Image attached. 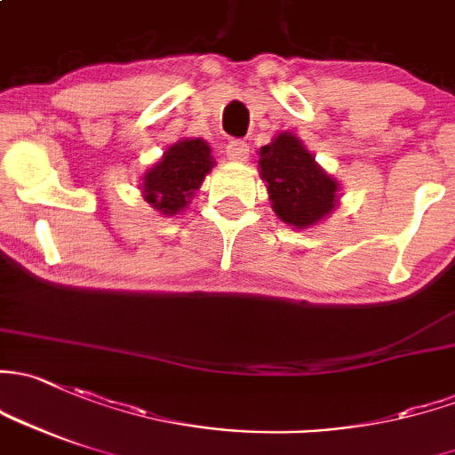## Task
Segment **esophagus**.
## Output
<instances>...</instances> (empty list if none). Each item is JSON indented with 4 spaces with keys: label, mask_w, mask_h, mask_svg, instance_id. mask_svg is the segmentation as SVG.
I'll use <instances>...</instances> for the list:
<instances>
[{
    "label": "esophagus",
    "mask_w": 455,
    "mask_h": 455,
    "mask_svg": "<svg viewBox=\"0 0 455 455\" xmlns=\"http://www.w3.org/2000/svg\"><path fill=\"white\" fill-rule=\"evenodd\" d=\"M227 156L233 161V164H243V161H248V156H251V148H248L246 141H228L227 146Z\"/></svg>",
    "instance_id": "34e87169"
}]
</instances>
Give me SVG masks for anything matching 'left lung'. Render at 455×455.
I'll list each match as a JSON object with an SVG mask.
<instances>
[{
	"mask_svg": "<svg viewBox=\"0 0 455 455\" xmlns=\"http://www.w3.org/2000/svg\"><path fill=\"white\" fill-rule=\"evenodd\" d=\"M259 155L272 209L285 224L307 228L336 207L338 183L315 165L294 135L281 132Z\"/></svg>",
	"mask_w": 455,
	"mask_h": 455,
	"instance_id": "left-lung-1",
	"label": "left lung"
}]
</instances>
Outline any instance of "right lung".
Returning <instances> with one entry per match:
<instances>
[{
  "label": "right lung",
  "mask_w": 455,
  "mask_h": 455,
  "mask_svg": "<svg viewBox=\"0 0 455 455\" xmlns=\"http://www.w3.org/2000/svg\"><path fill=\"white\" fill-rule=\"evenodd\" d=\"M212 148L203 140H183L167 148L164 159L143 176L146 200L161 213L174 215L188 207L191 194L212 172Z\"/></svg>",
  "instance_id": "right-lung-1"
}]
</instances>
